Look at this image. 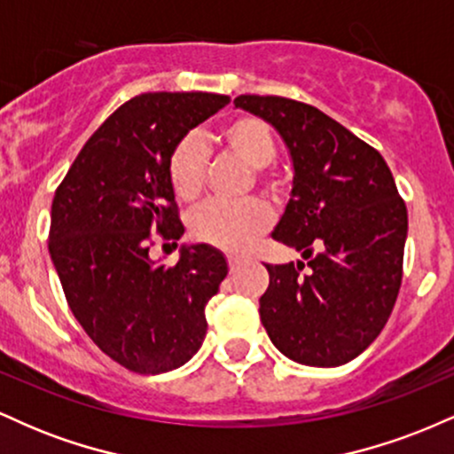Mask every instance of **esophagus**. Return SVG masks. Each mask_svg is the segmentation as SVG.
Here are the masks:
<instances>
[{"instance_id":"34e87169","label":"esophagus","mask_w":454,"mask_h":454,"mask_svg":"<svg viewBox=\"0 0 454 454\" xmlns=\"http://www.w3.org/2000/svg\"><path fill=\"white\" fill-rule=\"evenodd\" d=\"M239 267H241V260L239 258H228V269H231V273H237Z\"/></svg>"}]
</instances>
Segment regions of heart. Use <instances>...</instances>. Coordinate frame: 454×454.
<instances>
[{"label":"heart","mask_w":454,"mask_h":454,"mask_svg":"<svg viewBox=\"0 0 454 454\" xmlns=\"http://www.w3.org/2000/svg\"><path fill=\"white\" fill-rule=\"evenodd\" d=\"M217 140L231 153L243 160L245 164L256 168L260 184L269 190L278 187L273 176L264 175V166L278 155V143H275L273 129L254 114H239L223 123ZM207 176V149L196 137H185L175 145L168 158V179L170 187L181 200L190 202L200 196ZM270 209L262 200H243V202H205L200 209L192 213L190 231L198 241L215 245L226 252H243L247 245L269 228Z\"/></svg>","instance_id":"b5f03b06"}]
</instances>
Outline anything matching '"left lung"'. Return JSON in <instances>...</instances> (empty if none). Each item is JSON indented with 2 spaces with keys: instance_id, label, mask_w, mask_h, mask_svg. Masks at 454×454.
Instances as JSON below:
<instances>
[{
  "instance_id": "left-lung-1",
  "label": "left lung",
  "mask_w": 454,
  "mask_h": 454,
  "mask_svg": "<svg viewBox=\"0 0 454 454\" xmlns=\"http://www.w3.org/2000/svg\"><path fill=\"white\" fill-rule=\"evenodd\" d=\"M279 132L294 168L273 231L305 262L267 264L260 320L281 354L311 367L350 363L387 325L401 288L408 209L376 149L309 104L239 96Z\"/></svg>"
}]
</instances>
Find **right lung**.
<instances>
[{"mask_svg":"<svg viewBox=\"0 0 454 454\" xmlns=\"http://www.w3.org/2000/svg\"><path fill=\"white\" fill-rule=\"evenodd\" d=\"M228 102L202 91L132 98L93 132L55 192L49 252L67 305L93 343L134 373L173 372L205 341V307L226 258L211 245H184L166 267L149 247L151 232L184 234L168 179L175 145Z\"/></svg>","mask_w":454,"mask_h":454,"instance_id":"right-lung-1","label":"right lung"}]
</instances>
